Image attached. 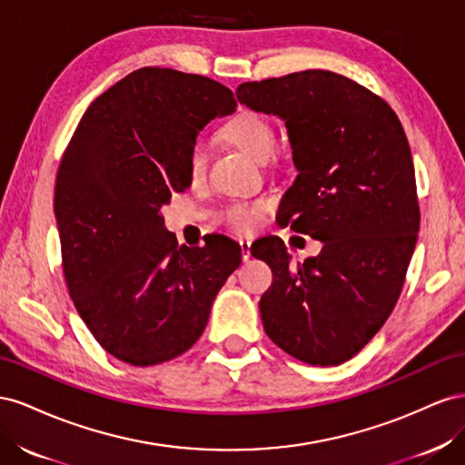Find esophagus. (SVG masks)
<instances>
[{
	"label": "esophagus",
	"instance_id": "1",
	"mask_svg": "<svg viewBox=\"0 0 465 465\" xmlns=\"http://www.w3.org/2000/svg\"><path fill=\"white\" fill-rule=\"evenodd\" d=\"M240 247H242V259L247 262V261L251 259V243L245 242V240H242V242H240Z\"/></svg>",
	"mask_w": 465,
	"mask_h": 465
}]
</instances>
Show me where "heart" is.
<instances>
[{"label": "heart", "mask_w": 465, "mask_h": 465, "mask_svg": "<svg viewBox=\"0 0 465 465\" xmlns=\"http://www.w3.org/2000/svg\"><path fill=\"white\" fill-rule=\"evenodd\" d=\"M222 136L245 152L249 157L264 162L276 148V130L267 118L255 113H240L222 126ZM208 167V152L203 142H194L187 155V173L193 181H201ZM261 203H235L218 212V222L233 232L247 233L257 228L261 220Z\"/></svg>", "instance_id": "heart-1"}]
</instances>
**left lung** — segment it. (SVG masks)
Masks as SVG:
<instances>
[{
  "mask_svg": "<svg viewBox=\"0 0 465 465\" xmlns=\"http://www.w3.org/2000/svg\"><path fill=\"white\" fill-rule=\"evenodd\" d=\"M237 99L286 123L298 169L278 223L323 243L292 264L278 237L253 255L272 269L259 310L264 333L313 366L351 361L393 312L420 222L415 167L390 104L329 70L247 82Z\"/></svg>",
  "mask_w": 465,
  "mask_h": 465,
  "instance_id": "8db88e82",
  "label": "left lung"
}]
</instances>
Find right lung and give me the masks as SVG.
Listing matches in <instances>:
<instances>
[{
	"label": "right lung",
	"mask_w": 465,
	"mask_h": 465,
	"mask_svg": "<svg viewBox=\"0 0 465 465\" xmlns=\"http://www.w3.org/2000/svg\"><path fill=\"white\" fill-rule=\"evenodd\" d=\"M235 107L214 79L140 68L89 104L62 155L54 212L65 284L91 335L126 364L187 352L240 267L230 237L179 245L159 212L191 184L198 132Z\"/></svg>",
	"instance_id": "1"
}]
</instances>
